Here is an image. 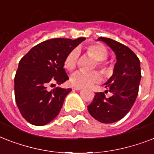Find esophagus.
Here are the masks:
<instances>
[{
    "label": "esophagus",
    "instance_id": "obj_1",
    "mask_svg": "<svg viewBox=\"0 0 154 154\" xmlns=\"http://www.w3.org/2000/svg\"><path fill=\"white\" fill-rule=\"evenodd\" d=\"M73 89H75V90H81V89H82V87L74 86V87H73Z\"/></svg>",
    "mask_w": 154,
    "mask_h": 154
}]
</instances>
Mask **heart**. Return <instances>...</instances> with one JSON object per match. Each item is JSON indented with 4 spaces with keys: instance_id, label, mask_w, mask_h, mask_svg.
<instances>
[{
    "instance_id": "obj_1",
    "label": "heart",
    "mask_w": 154,
    "mask_h": 154,
    "mask_svg": "<svg viewBox=\"0 0 154 154\" xmlns=\"http://www.w3.org/2000/svg\"><path fill=\"white\" fill-rule=\"evenodd\" d=\"M87 53L97 60V65L101 68L103 72L109 73L111 70V66L105 61L108 57V50L103 45L93 44L86 48ZM80 52L78 49H72L65 57L64 65L68 70L74 69L77 65ZM101 80V72L98 71L85 72L83 70H78L73 72L70 77V82L72 85L78 87L89 86L93 83L98 82Z\"/></svg>"
}]
</instances>
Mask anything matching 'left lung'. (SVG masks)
<instances>
[{
  "instance_id": "1",
  "label": "left lung",
  "mask_w": 154,
  "mask_h": 154,
  "mask_svg": "<svg viewBox=\"0 0 154 154\" xmlns=\"http://www.w3.org/2000/svg\"><path fill=\"white\" fill-rule=\"evenodd\" d=\"M98 40L106 43L117 57L113 73L105 84L112 95L107 98L103 92L97 93L87 108L94 119L108 124L121 120L131 109L138 94L141 66L136 54L125 45L107 37Z\"/></svg>"
}]
</instances>
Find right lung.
<instances>
[{
    "mask_svg": "<svg viewBox=\"0 0 154 154\" xmlns=\"http://www.w3.org/2000/svg\"><path fill=\"white\" fill-rule=\"evenodd\" d=\"M85 40L54 38L35 45L20 59L14 78L16 103L22 117L33 125H45L60 111L71 89L49 85H60L69 80L64 69L65 57Z\"/></svg>",
    "mask_w": 154,
    "mask_h": 154,
    "instance_id": "add662e5",
    "label": "right lung"
}]
</instances>
